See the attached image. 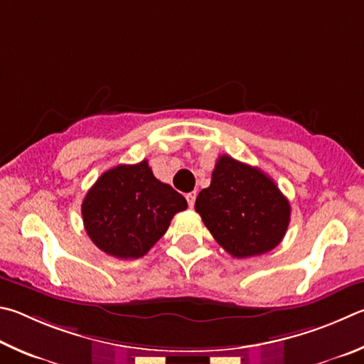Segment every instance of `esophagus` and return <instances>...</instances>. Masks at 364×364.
<instances>
[{
    "instance_id": "34e87169",
    "label": "esophagus",
    "mask_w": 364,
    "mask_h": 364,
    "mask_svg": "<svg viewBox=\"0 0 364 364\" xmlns=\"http://www.w3.org/2000/svg\"><path fill=\"white\" fill-rule=\"evenodd\" d=\"M186 198H187L188 206H190V208H193V205H195V200H196V192H190V193H187V195H186Z\"/></svg>"
}]
</instances>
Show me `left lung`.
I'll list each match as a JSON object with an SVG mask.
<instances>
[{
  "instance_id": "left-lung-1",
  "label": "left lung",
  "mask_w": 364,
  "mask_h": 364,
  "mask_svg": "<svg viewBox=\"0 0 364 364\" xmlns=\"http://www.w3.org/2000/svg\"><path fill=\"white\" fill-rule=\"evenodd\" d=\"M195 211L214 240L238 259L277 247L291 218L289 201L272 177L228 155L219 156L211 186L196 196Z\"/></svg>"
}]
</instances>
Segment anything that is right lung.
I'll list each match as a JSON object with an SVG mask.
<instances>
[{
    "label": "right lung",
    "mask_w": 364,
    "mask_h": 364,
    "mask_svg": "<svg viewBox=\"0 0 364 364\" xmlns=\"http://www.w3.org/2000/svg\"><path fill=\"white\" fill-rule=\"evenodd\" d=\"M187 200L153 176L149 161L105 171L81 205L82 224L92 243L108 256L139 259L168 230Z\"/></svg>",
    "instance_id": "1"
}]
</instances>
